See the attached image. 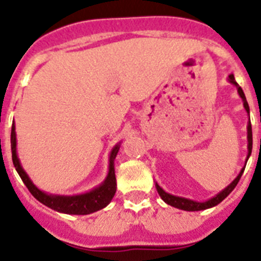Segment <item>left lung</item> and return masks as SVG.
<instances>
[{
    "instance_id": "obj_1",
    "label": "left lung",
    "mask_w": 261,
    "mask_h": 261,
    "mask_svg": "<svg viewBox=\"0 0 261 261\" xmlns=\"http://www.w3.org/2000/svg\"><path fill=\"white\" fill-rule=\"evenodd\" d=\"M229 82H230V84L234 85L235 87H237L239 96H241L242 100H243L244 108H246V111H247V114L250 115V107H248V103H247V100H246V96H244L243 90H242V87L239 86L237 82H235L234 74L229 75ZM247 140H248V146H247L248 147L247 159H248V158H250V155H251V151H252V128H251V121L248 123V125H247ZM247 159H246V162H247ZM243 171H244V167L242 168L238 176L235 177L234 181H231L229 186L226 187L225 190L221 191L218 195H216L214 197H212V199H209L208 201L199 202V201H193V200H190V199H184V197H179V196L170 195V193L165 192V191H163L162 188H161V187H159L156 183H155V188H156V191H158L159 196H161V199H162L163 201L166 202V204L171 205V206H174V208L181 209V211H187V212L204 211V209H209V208H212V206H216V205L220 204L222 200H225L226 197H227V196L231 193V191L234 190L235 187H237V184H238V181H239V179H241Z\"/></svg>"
}]
</instances>
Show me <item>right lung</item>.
Here are the masks:
<instances>
[{"label": "right lung", "instance_id": "1", "mask_svg": "<svg viewBox=\"0 0 261 261\" xmlns=\"http://www.w3.org/2000/svg\"><path fill=\"white\" fill-rule=\"evenodd\" d=\"M11 158H13L14 167L19 174L20 179L23 183L26 184L31 195L36 200L44 204L48 208L53 211L60 212V213L65 214H78V216H84V214L94 213L96 211L106 208L111 202L112 197L116 192V176H115V158L117 155V151L120 149V144L111 150L110 154V168H108V175L106 180L96 188H94L90 192L82 193V195L75 196H61V195H48L43 192L32 183L29 175L23 170L20 166L19 158L17 155V137H15V125L11 126Z\"/></svg>", "mask_w": 261, "mask_h": 261}]
</instances>
